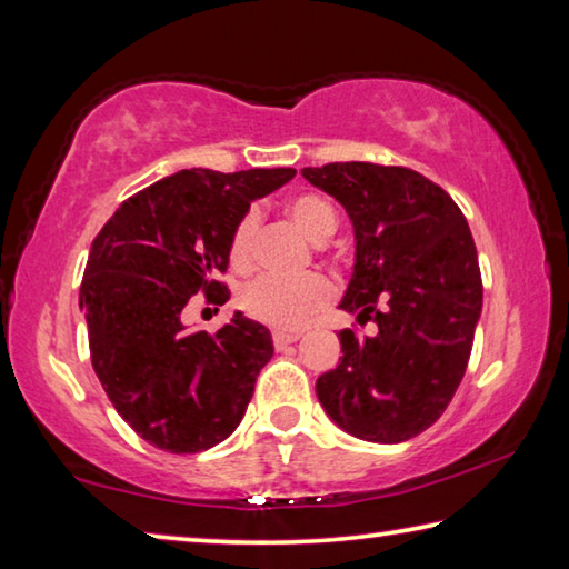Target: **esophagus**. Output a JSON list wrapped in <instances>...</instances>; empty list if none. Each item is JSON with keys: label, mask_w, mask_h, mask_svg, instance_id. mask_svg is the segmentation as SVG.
<instances>
[{"label": "esophagus", "mask_w": 569, "mask_h": 569, "mask_svg": "<svg viewBox=\"0 0 569 569\" xmlns=\"http://www.w3.org/2000/svg\"><path fill=\"white\" fill-rule=\"evenodd\" d=\"M298 336H301V331H288V329H278L273 331V346L276 349H283V346L298 341Z\"/></svg>", "instance_id": "obj_1"}]
</instances>
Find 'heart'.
I'll use <instances>...</instances> for the list:
<instances>
[{
    "instance_id": "obj_1",
    "label": "heart",
    "mask_w": 569,
    "mask_h": 569,
    "mask_svg": "<svg viewBox=\"0 0 569 569\" xmlns=\"http://www.w3.org/2000/svg\"><path fill=\"white\" fill-rule=\"evenodd\" d=\"M283 213L288 220L311 240V243H323L333 236L339 226L333 206L319 192H296L283 203ZM258 230V213L246 210L238 218V223L230 230L228 240V258L236 271H248L253 263V238ZM333 288L323 276L311 273L283 281V278H256L246 283L238 293V306L248 319L261 321L276 329H296L316 316L321 308L331 301Z\"/></svg>"
}]
</instances>
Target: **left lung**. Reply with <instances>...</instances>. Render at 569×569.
<instances>
[{
  "instance_id": "obj_1",
  "label": "left lung",
  "mask_w": 569,
  "mask_h": 569,
  "mask_svg": "<svg viewBox=\"0 0 569 569\" xmlns=\"http://www.w3.org/2000/svg\"><path fill=\"white\" fill-rule=\"evenodd\" d=\"M346 208L356 263L341 301L371 336L343 329L341 361L316 381L349 435L399 445L429 429L467 371L481 313V273L467 218L437 182L401 166L303 168Z\"/></svg>"
}]
</instances>
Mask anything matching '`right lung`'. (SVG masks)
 <instances>
[{
    "mask_svg": "<svg viewBox=\"0 0 569 569\" xmlns=\"http://www.w3.org/2000/svg\"><path fill=\"white\" fill-rule=\"evenodd\" d=\"M293 168L180 170L134 192L92 240L80 286L92 369L120 417L170 455H198L233 435L271 361L266 326L236 313L216 333L188 331L182 311L230 291L228 240L256 198Z\"/></svg>",
    "mask_w": 569,
    "mask_h": 569,
    "instance_id": "obj_1",
    "label": "right lung"
}]
</instances>
